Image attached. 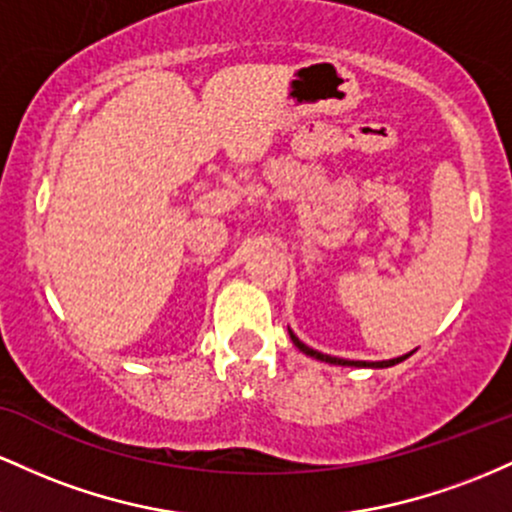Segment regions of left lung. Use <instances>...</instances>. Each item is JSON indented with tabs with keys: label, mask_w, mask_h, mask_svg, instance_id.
Masks as SVG:
<instances>
[{
	"label": "left lung",
	"mask_w": 512,
	"mask_h": 512,
	"mask_svg": "<svg viewBox=\"0 0 512 512\" xmlns=\"http://www.w3.org/2000/svg\"><path fill=\"white\" fill-rule=\"evenodd\" d=\"M287 331H290V329H287ZM290 338H292V343H295V346L302 350V353L309 355V358H317V360H321V363H331V365H346V367H392V365L401 363V360H406V358H409V355H411V353H409V355H401V358L380 360V363H367V360H343V358H333V355H324V353H319V350L304 346V343H302L300 338H297L292 331H290Z\"/></svg>",
	"instance_id": "obj_1"
}]
</instances>
